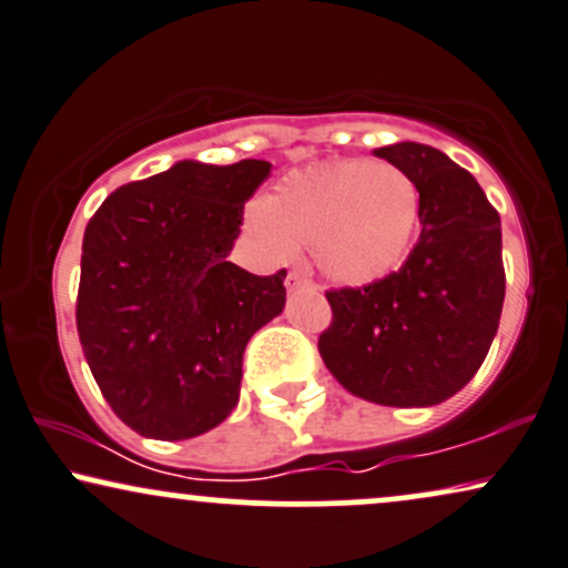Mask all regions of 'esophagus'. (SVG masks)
Masks as SVG:
<instances>
[{"instance_id":"34e87169","label":"esophagus","mask_w":568,"mask_h":568,"mask_svg":"<svg viewBox=\"0 0 568 568\" xmlns=\"http://www.w3.org/2000/svg\"><path fill=\"white\" fill-rule=\"evenodd\" d=\"M285 288L288 291H301V288H314V283L308 280L304 272H291L288 277H285Z\"/></svg>"}]
</instances>
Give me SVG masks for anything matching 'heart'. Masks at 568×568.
<instances>
[{"instance_id": "obj_1", "label": "heart", "mask_w": 568, "mask_h": 568, "mask_svg": "<svg viewBox=\"0 0 568 568\" xmlns=\"http://www.w3.org/2000/svg\"><path fill=\"white\" fill-rule=\"evenodd\" d=\"M264 254L291 262L298 243L327 280L364 288L393 275L419 227V189L390 162L343 160L283 178L246 214Z\"/></svg>"}]
</instances>
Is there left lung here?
<instances>
[{"instance_id": "obj_1", "label": "left lung", "mask_w": 568, "mask_h": 568, "mask_svg": "<svg viewBox=\"0 0 568 568\" xmlns=\"http://www.w3.org/2000/svg\"><path fill=\"white\" fill-rule=\"evenodd\" d=\"M419 189V241L367 288L329 291L320 356L337 383L379 406H437L483 367L506 296L500 217L471 172L414 141L375 149Z\"/></svg>"}]
</instances>
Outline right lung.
<instances>
[{"label":"right lung","mask_w":568,"mask_h":568,"mask_svg":"<svg viewBox=\"0 0 568 568\" xmlns=\"http://www.w3.org/2000/svg\"><path fill=\"white\" fill-rule=\"evenodd\" d=\"M272 164L175 162L104 199L83 235L78 335L99 390L128 427L189 440L239 404L243 351L283 314L285 270L227 262L243 204Z\"/></svg>","instance_id":"obj_1"}]
</instances>
